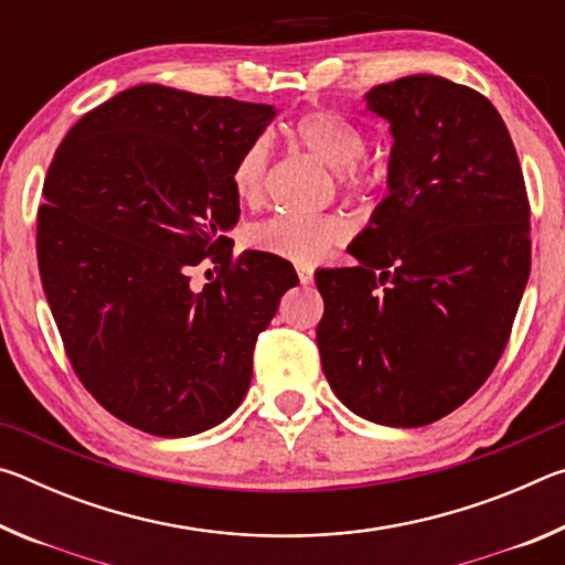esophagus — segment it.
I'll use <instances>...</instances> for the list:
<instances>
[{"label":"esophagus","mask_w":565,"mask_h":565,"mask_svg":"<svg viewBox=\"0 0 565 565\" xmlns=\"http://www.w3.org/2000/svg\"><path fill=\"white\" fill-rule=\"evenodd\" d=\"M296 274H299V281L303 284V286H309V284H313V269L311 266H296Z\"/></svg>","instance_id":"esophagus-1"}]
</instances>
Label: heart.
I'll return each instance as SVG.
<instances>
[{"label":"heart","instance_id":"1","mask_svg":"<svg viewBox=\"0 0 565 565\" xmlns=\"http://www.w3.org/2000/svg\"><path fill=\"white\" fill-rule=\"evenodd\" d=\"M291 134L313 159L337 171L341 189L349 194L369 191L379 181V171L361 161L369 145L366 131L343 114L327 109L303 114L294 124ZM266 159L269 154H266L264 141H254L236 161L232 186L244 204L259 202ZM349 232V222L339 214H284L256 226L252 232V244L274 256L311 264L323 259L337 244L347 242Z\"/></svg>","mask_w":565,"mask_h":565}]
</instances>
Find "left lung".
<instances>
[{
    "mask_svg": "<svg viewBox=\"0 0 565 565\" xmlns=\"http://www.w3.org/2000/svg\"><path fill=\"white\" fill-rule=\"evenodd\" d=\"M388 121V194L343 269H319L321 366L353 414L416 428L491 376L531 274L529 196L493 104L444 76L366 92Z\"/></svg>",
    "mask_w": 565,
    "mask_h": 565,
    "instance_id": "obj_1",
    "label": "left lung"
}]
</instances>
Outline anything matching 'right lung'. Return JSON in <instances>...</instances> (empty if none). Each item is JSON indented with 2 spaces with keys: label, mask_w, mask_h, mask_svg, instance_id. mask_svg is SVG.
<instances>
[{
  "label": "right lung",
  "mask_w": 565,
  "mask_h": 565,
  "mask_svg": "<svg viewBox=\"0 0 565 565\" xmlns=\"http://www.w3.org/2000/svg\"><path fill=\"white\" fill-rule=\"evenodd\" d=\"M269 104L161 84L117 94L74 124L36 216L42 286L76 376L139 431L181 438L222 424L252 384L256 337L294 266L232 259V174L276 117ZM202 260L220 276L194 292Z\"/></svg>",
  "instance_id": "right-lung-1"
}]
</instances>
